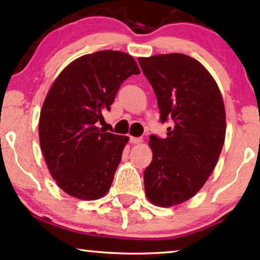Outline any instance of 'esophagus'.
I'll return each instance as SVG.
<instances>
[{
    "label": "esophagus",
    "mask_w": 260,
    "mask_h": 260,
    "mask_svg": "<svg viewBox=\"0 0 260 260\" xmlns=\"http://www.w3.org/2000/svg\"><path fill=\"white\" fill-rule=\"evenodd\" d=\"M129 141H130V143H133V144H138V143H141V142H142V138L141 137H133V136H130L129 137Z\"/></svg>",
    "instance_id": "34e87169"
}]
</instances>
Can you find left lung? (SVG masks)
I'll list each match as a JSON object with an SVG mask.
<instances>
[{
  "label": "left lung",
  "instance_id": "1",
  "mask_svg": "<svg viewBox=\"0 0 260 260\" xmlns=\"http://www.w3.org/2000/svg\"><path fill=\"white\" fill-rule=\"evenodd\" d=\"M157 98L167 137L151 135L152 161L144 170L145 195L170 207L193 198L218 162L226 134L222 97L207 70L186 54L138 59Z\"/></svg>",
  "mask_w": 260,
  "mask_h": 260
}]
</instances>
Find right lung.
Masks as SVG:
<instances>
[{"label": "right lung", "mask_w": 260, "mask_h": 260, "mask_svg": "<svg viewBox=\"0 0 260 260\" xmlns=\"http://www.w3.org/2000/svg\"><path fill=\"white\" fill-rule=\"evenodd\" d=\"M140 73L124 52L99 51L71 62L53 83L40 113L39 138L49 173L71 197L95 200L108 193L126 136L97 126L124 80Z\"/></svg>", "instance_id": "obj_1"}]
</instances>
